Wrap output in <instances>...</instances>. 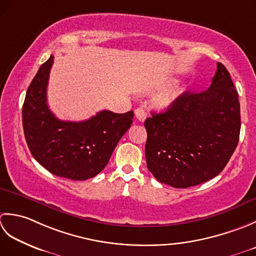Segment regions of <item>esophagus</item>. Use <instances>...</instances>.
<instances>
[{
    "mask_svg": "<svg viewBox=\"0 0 256 256\" xmlns=\"http://www.w3.org/2000/svg\"><path fill=\"white\" fill-rule=\"evenodd\" d=\"M134 116L139 122H144L146 117H147V114H146V112L142 108H137L134 110Z\"/></svg>",
    "mask_w": 256,
    "mask_h": 256,
    "instance_id": "esophagus-1",
    "label": "esophagus"
}]
</instances>
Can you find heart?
Returning <instances> with one entry per match:
<instances>
[{"instance_id":"1","label":"heart","mask_w":256,"mask_h":256,"mask_svg":"<svg viewBox=\"0 0 256 256\" xmlns=\"http://www.w3.org/2000/svg\"><path fill=\"white\" fill-rule=\"evenodd\" d=\"M176 98V95L174 92H164L161 95L157 96L154 100V107H157L159 109H164L166 107H169L172 102H174Z\"/></svg>"}]
</instances>
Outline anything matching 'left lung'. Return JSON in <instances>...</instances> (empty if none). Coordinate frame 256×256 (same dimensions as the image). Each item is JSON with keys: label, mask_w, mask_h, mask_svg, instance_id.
Returning <instances> with one entry per match:
<instances>
[{"label": "left lung", "mask_w": 256, "mask_h": 256, "mask_svg": "<svg viewBox=\"0 0 256 256\" xmlns=\"http://www.w3.org/2000/svg\"><path fill=\"white\" fill-rule=\"evenodd\" d=\"M146 160L161 184L189 188L214 178L236 150L241 129L238 92L221 62L208 90L184 92L146 119Z\"/></svg>", "instance_id": "left-lung-1"}]
</instances>
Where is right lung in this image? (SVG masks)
<instances>
[{
	"label": "right lung",
	"mask_w": 256,
	"mask_h": 256,
	"mask_svg": "<svg viewBox=\"0 0 256 256\" xmlns=\"http://www.w3.org/2000/svg\"><path fill=\"white\" fill-rule=\"evenodd\" d=\"M54 56L40 67L26 92L23 129L30 154L50 174L87 180L100 172L132 124L134 112L102 110L85 122H64L48 105V84Z\"/></svg>",
	"instance_id": "add662e5"
}]
</instances>
